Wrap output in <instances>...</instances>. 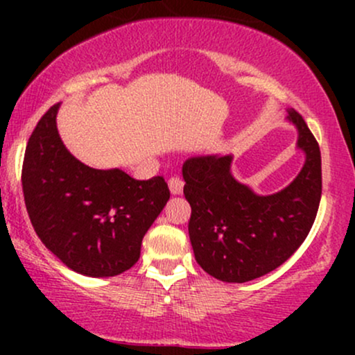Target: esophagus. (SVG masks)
I'll use <instances>...</instances> for the list:
<instances>
[{
    "label": "esophagus",
    "instance_id": "esophagus-1",
    "mask_svg": "<svg viewBox=\"0 0 355 355\" xmlns=\"http://www.w3.org/2000/svg\"><path fill=\"white\" fill-rule=\"evenodd\" d=\"M168 189H170V191H172V195H180L183 191V180H182V178L177 177V175L170 178Z\"/></svg>",
    "mask_w": 355,
    "mask_h": 355
}]
</instances>
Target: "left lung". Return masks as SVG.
Wrapping results in <instances>:
<instances>
[{
    "instance_id": "8db88e82",
    "label": "left lung",
    "mask_w": 355,
    "mask_h": 355,
    "mask_svg": "<svg viewBox=\"0 0 355 355\" xmlns=\"http://www.w3.org/2000/svg\"><path fill=\"white\" fill-rule=\"evenodd\" d=\"M295 148L305 160L282 190L260 195L232 173V153L195 155L182 166L191 207L189 235L195 260L222 282L243 284L282 266L311 232L322 193L320 150L304 118L287 110Z\"/></svg>"
}]
</instances>
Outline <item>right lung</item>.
I'll return each instance as SVG.
<instances>
[{
    "mask_svg": "<svg viewBox=\"0 0 355 355\" xmlns=\"http://www.w3.org/2000/svg\"><path fill=\"white\" fill-rule=\"evenodd\" d=\"M60 103L31 133L23 162L28 215L44 247L73 272L115 277L140 259L141 240L170 198L162 177L135 180L73 157L56 126Z\"/></svg>",
    "mask_w": 355,
    "mask_h": 355,
    "instance_id": "right-lung-1",
    "label": "right lung"
}]
</instances>
